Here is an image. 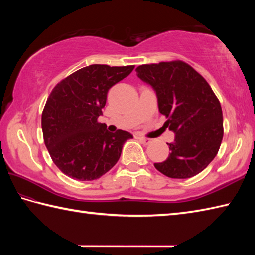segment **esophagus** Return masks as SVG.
Wrapping results in <instances>:
<instances>
[{"label":"esophagus","mask_w":255,"mask_h":255,"mask_svg":"<svg viewBox=\"0 0 255 255\" xmlns=\"http://www.w3.org/2000/svg\"><path fill=\"white\" fill-rule=\"evenodd\" d=\"M139 140H140V142H141L142 144H149L150 142H151V140L150 139H147V138H139Z\"/></svg>","instance_id":"esophagus-1"}]
</instances>
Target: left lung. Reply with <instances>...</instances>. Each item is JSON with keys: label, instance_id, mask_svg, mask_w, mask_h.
Listing matches in <instances>:
<instances>
[{"label": "left lung", "instance_id": "left-lung-1", "mask_svg": "<svg viewBox=\"0 0 255 255\" xmlns=\"http://www.w3.org/2000/svg\"><path fill=\"white\" fill-rule=\"evenodd\" d=\"M138 78L155 92L164 126L174 132L170 153L154 167L171 178L197 175L218 153L224 137L220 103L202 75L182 61L143 64Z\"/></svg>", "mask_w": 255, "mask_h": 255}]
</instances>
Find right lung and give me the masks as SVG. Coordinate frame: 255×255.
I'll return each mask as SVG.
<instances>
[{"mask_svg":"<svg viewBox=\"0 0 255 255\" xmlns=\"http://www.w3.org/2000/svg\"><path fill=\"white\" fill-rule=\"evenodd\" d=\"M134 66L91 64L62 80L52 90L42 112L45 144L58 169L71 178L93 181L121 158L128 131L110 132L97 122L107 92L131 73Z\"/></svg>","mask_w":255,"mask_h":255,"instance_id":"add662e5","label":"right lung"}]
</instances>
